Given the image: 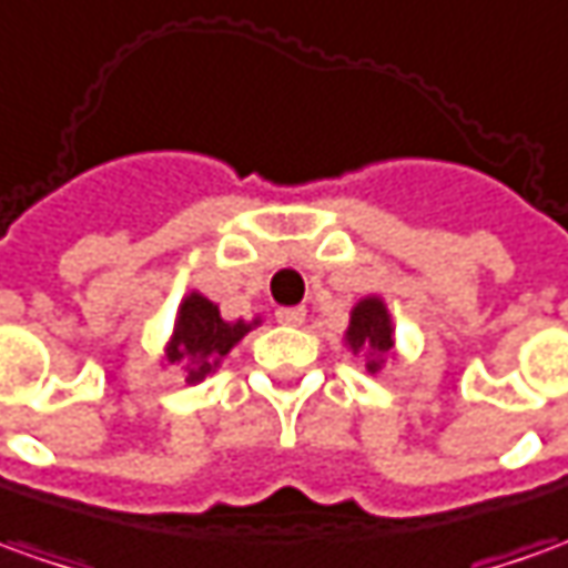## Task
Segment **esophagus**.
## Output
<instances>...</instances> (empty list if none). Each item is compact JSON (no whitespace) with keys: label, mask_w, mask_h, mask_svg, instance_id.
<instances>
[{"label":"esophagus","mask_w":568,"mask_h":568,"mask_svg":"<svg viewBox=\"0 0 568 568\" xmlns=\"http://www.w3.org/2000/svg\"><path fill=\"white\" fill-rule=\"evenodd\" d=\"M304 316H307L304 307H280V311H276V320L285 323V326H301V323H304Z\"/></svg>","instance_id":"34e87169"}]
</instances>
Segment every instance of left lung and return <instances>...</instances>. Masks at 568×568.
<instances>
[{
    "label": "left lung",
    "instance_id": "left-lung-1",
    "mask_svg": "<svg viewBox=\"0 0 568 568\" xmlns=\"http://www.w3.org/2000/svg\"><path fill=\"white\" fill-rule=\"evenodd\" d=\"M348 345L354 351H369V354H388L392 351V320H388V311L379 298H364L354 311H351V326ZM379 369V361L369 364V373Z\"/></svg>",
    "mask_w": 568,
    "mask_h": 568
}]
</instances>
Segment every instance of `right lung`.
<instances>
[{
  "label": "right lung",
  "mask_w": 568,
  "mask_h": 568,
  "mask_svg": "<svg viewBox=\"0 0 568 568\" xmlns=\"http://www.w3.org/2000/svg\"><path fill=\"white\" fill-rule=\"evenodd\" d=\"M257 323V320H254ZM254 323H226L220 316L217 304H211L202 295H189L180 307V320L173 329L171 351L168 361H186L189 364V382L204 379L214 366L220 364L223 354H230L235 342L252 329Z\"/></svg>",
  "instance_id": "right-lung-1"
}]
</instances>
